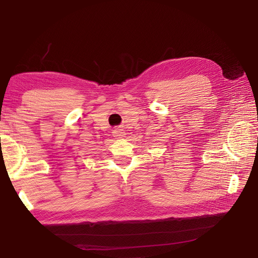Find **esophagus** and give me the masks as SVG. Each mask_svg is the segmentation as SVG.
Returning <instances> with one entry per match:
<instances>
[{"label":"esophagus","instance_id":"1","mask_svg":"<svg viewBox=\"0 0 258 258\" xmlns=\"http://www.w3.org/2000/svg\"><path fill=\"white\" fill-rule=\"evenodd\" d=\"M113 136L116 138H122L124 136V131L120 128H115L113 130Z\"/></svg>","mask_w":258,"mask_h":258}]
</instances>
